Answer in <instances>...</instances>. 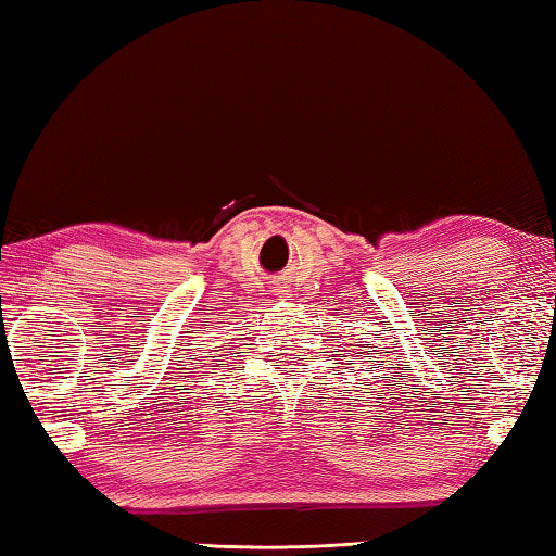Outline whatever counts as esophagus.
Here are the masks:
<instances>
[{
  "instance_id": "1",
  "label": "esophagus",
  "mask_w": 556,
  "mask_h": 556,
  "mask_svg": "<svg viewBox=\"0 0 556 556\" xmlns=\"http://www.w3.org/2000/svg\"><path fill=\"white\" fill-rule=\"evenodd\" d=\"M281 292H287V289H281Z\"/></svg>"
}]
</instances>
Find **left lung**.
I'll return each mask as SVG.
<instances>
[{
    "label": "left lung",
    "instance_id": "1",
    "mask_svg": "<svg viewBox=\"0 0 556 556\" xmlns=\"http://www.w3.org/2000/svg\"><path fill=\"white\" fill-rule=\"evenodd\" d=\"M366 346H371V343H366ZM371 349H374V346H371Z\"/></svg>",
    "mask_w": 556,
    "mask_h": 556
}]
</instances>
